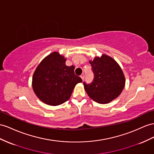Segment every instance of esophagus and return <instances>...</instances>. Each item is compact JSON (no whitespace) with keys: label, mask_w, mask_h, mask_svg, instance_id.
I'll list each match as a JSON object with an SVG mask.
<instances>
[{"label":"esophagus","mask_w":154,"mask_h":154,"mask_svg":"<svg viewBox=\"0 0 154 154\" xmlns=\"http://www.w3.org/2000/svg\"><path fill=\"white\" fill-rule=\"evenodd\" d=\"M81 78L82 79V81L84 80V79H85V74H84V73H82V74L81 75Z\"/></svg>","instance_id":"1"}]
</instances>
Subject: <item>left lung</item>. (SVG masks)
I'll return each mask as SVG.
<instances>
[{
  "label": "left lung",
  "mask_w": 154,
  "mask_h": 154,
  "mask_svg": "<svg viewBox=\"0 0 154 154\" xmlns=\"http://www.w3.org/2000/svg\"><path fill=\"white\" fill-rule=\"evenodd\" d=\"M94 74L90 84L83 82L88 96L98 103L105 104L120 96L125 86V77L118 63L108 55L102 54L89 61Z\"/></svg>",
  "instance_id": "8db88e82"
}]
</instances>
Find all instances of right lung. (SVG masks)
<instances>
[{
  "label": "right lung",
  "instance_id": "obj_1",
  "mask_svg": "<svg viewBox=\"0 0 154 154\" xmlns=\"http://www.w3.org/2000/svg\"><path fill=\"white\" fill-rule=\"evenodd\" d=\"M66 59L57 52L46 57L38 65L32 77V88L43 103L56 106L68 101L80 77L74 72L75 66H67Z\"/></svg>",
  "mask_w": 154,
  "mask_h": 154
}]
</instances>
